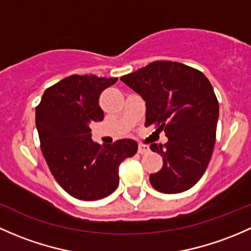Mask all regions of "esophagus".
Here are the masks:
<instances>
[{"label":"esophagus","instance_id":"esophagus-1","mask_svg":"<svg viewBox=\"0 0 251 251\" xmlns=\"http://www.w3.org/2000/svg\"><path fill=\"white\" fill-rule=\"evenodd\" d=\"M149 147L147 146H145V145H139V147H138V152L140 154H145V153H147V152H149Z\"/></svg>","mask_w":251,"mask_h":251}]
</instances>
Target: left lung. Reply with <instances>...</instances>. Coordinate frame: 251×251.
I'll use <instances>...</instances> for the list:
<instances>
[{
	"label": "left lung",
	"mask_w": 251,
	"mask_h": 251,
	"mask_svg": "<svg viewBox=\"0 0 251 251\" xmlns=\"http://www.w3.org/2000/svg\"><path fill=\"white\" fill-rule=\"evenodd\" d=\"M146 102L145 126L164 130L168 143L150 149L163 167L150 175L154 190L180 193L203 176L215 145L219 102L210 82L198 70L176 61L159 60L121 77Z\"/></svg>",
	"instance_id": "obj_1"
}]
</instances>
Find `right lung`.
I'll use <instances>...</instances> for the list:
<instances>
[{
	"mask_svg": "<svg viewBox=\"0 0 251 251\" xmlns=\"http://www.w3.org/2000/svg\"><path fill=\"white\" fill-rule=\"evenodd\" d=\"M117 78L72 75L43 93L36 107V126L49 170L72 197L97 201L107 197L120 182L118 167L138 151L130 139L112 145L92 140L90 126L104 120L101 92Z\"/></svg>",
	"mask_w": 251,
	"mask_h": 251,
	"instance_id": "right-lung-1",
	"label": "right lung"
}]
</instances>
